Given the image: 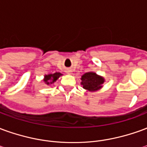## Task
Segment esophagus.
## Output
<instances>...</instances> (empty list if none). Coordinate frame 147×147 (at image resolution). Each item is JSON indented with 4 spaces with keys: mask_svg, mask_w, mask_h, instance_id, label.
<instances>
[{
    "mask_svg": "<svg viewBox=\"0 0 147 147\" xmlns=\"http://www.w3.org/2000/svg\"><path fill=\"white\" fill-rule=\"evenodd\" d=\"M66 73L68 74V75H71V71L69 70V69H68V70L66 71Z\"/></svg>",
    "mask_w": 147,
    "mask_h": 147,
    "instance_id": "34e87169",
    "label": "esophagus"
}]
</instances>
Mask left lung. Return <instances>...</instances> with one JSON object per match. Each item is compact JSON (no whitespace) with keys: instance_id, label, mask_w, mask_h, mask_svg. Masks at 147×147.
Returning a JSON list of instances; mask_svg holds the SVG:
<instances>
[{"instance_id":"1","label":"left lung","mask_w":147,"mask_h":147,"mask_svg":"<svg viewBox=\"0 0 147 147\" xmlns=\"http://www.w3.org/2000/svg\"><path fill=\"white\" fill-rule=\"evenodd\" d=\"M81 85L83 89L88 92H94L103 87V83L105 80L104 77L99 76L94 71H89L83 74L81 77Z\"/></svg>"}]
</instances>
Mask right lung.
<instances>
[{
    "mask_svg": "<svg viewBox=\"0 0 147 147\" xmlns=\"http://www.w3.org/2000/svg\"><path fill=\"white\" fill-rule=\"evenodd\" d=\"M61 76H62V74L60 73V72H55V73L53 74H47V75L44 76L43 81L45 82L46 85L49 86V85H51L53 83H54Z\"/></svg>",
    "mask_w": 147,
    "mask_h": 147,
    "instance_id": "add662e5",
    "label": "right lung"
}]
</instances>
